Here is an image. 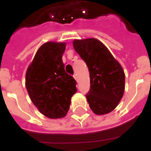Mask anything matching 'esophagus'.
I'll return each instance as SVG.
<instances>
[{
	"label": "esophagus",
	"instance_id": "esophagus-1",
	"mask_svg": "<svg viewBox=\"0 0 151 151\" xmlns=\"http://www.w3.org/2000/svg\"><path fill=\"white\" fill-rule=\"evenodd\" d=\"M73 77H74L75 79H76V81H77V76H76V74L73 75Z\"/></svg>",
	"mask_w": 151,
	"mask_h": 151
}]
</instances>
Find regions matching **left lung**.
<instances>
[{
	"label": "left lung",
	"mask_w": 151,
	"mask_h": 151,
	"mask_svg": "<svg viewBox=\"0 0 151 151\" xmlns=\"http://www.w3.org/2000/svg\"><path fill=\"white\" fill-rule=\"evenodd\" d=\"M73 47L88 68L91 87L85 96L90 108L97 115L113 111L125 90L122 67L99 40H75Z\"/></svg>",
	"instance_id": "obj_1"
}]
</instances>
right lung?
<instances>
[{
    "instance_id": "obj_1",
    "label": "right lung",
    "mask_w": 151,
    "mask_h": 151,
    "mask_svg": "<svg viewBox=\"0 0 151 151\" xmlns=\"http://www.w3.org/2000/svg\"><path fill=\"white\" fill-rule=\"evenodd\" d=\"M66 44L47 42L36 53L26 75L31 101L50 119L66 115L71 97L77 91L76 81L65 72L62 60Z\"/></svg>"
}]
</instances>
